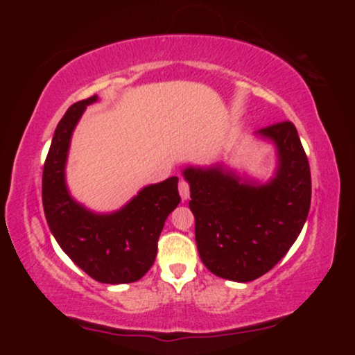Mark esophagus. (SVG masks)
Listing matches in <instances>:
<instances>
[{"instance_id":"34e87169","label":"esophagus","mask_w":355,"mask_h":355,"mask_svg":"<svg viewBox=\"0 0 355 355\" xmlns=\"http://www.w3.org/2000/svg\"><path fill=\"white\" fill-rule=\"evenodd\" d=\"M178 191H180L182 200H189V197H190L189 183H187L185 180H180V183H178Z\"/></svg>"}]
</instances>
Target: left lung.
<instances>
[{"mask_svg":"<svg viewBox=\"0 0 355 355\" xmlns=\"http://www.w3.org/2000/svg\"><path fill=\"white\" fill-rule=\"evenodd\" d=\"M255 135L275 145L277 168L266 183L242 178L222 164L183 170L203 266L234 282H250L274 268L311 209V166L294 123L280 121Z\"/></svg>","mask_w":355,"mask_h":355,"instance_id":"obj_1","label":"left lung"}]
</instances>
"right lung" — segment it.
<instances>
[{"label": "right lung", "instance_id": "obj_1", "mask_svg": "<svg viewBox=\"0 0 355 355\" xmlns=\"http://www.w3.org/2000/svg\"><path fill=\"white\" fill-rule=\"evenodd\" d=\"M89 96L71 105L53 135L43 166V209L53 237L73 262L101 284L137 282L153 266L165 220L180 203L178 178L144 187L120 210L95 214L71 197L64 166L73 130Z\"/></svg>", "mask_w": 355, "mask_h": 355}]
</instances>
